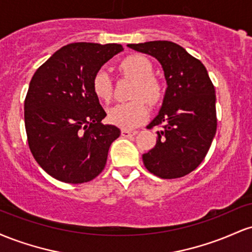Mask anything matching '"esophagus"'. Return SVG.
<instances>
[{"mask_svg":"<svg viewBox=\"0 0 252 252\" xmlns=\"http://www.w3.org/2000/svg\"><path fill=\"white\" fill-rule=\"evenodd\" d=\"M136 132L135 130H128V129H122V131H121V134H122V136H124V137H129V136H134Z\"/></svg>","mask_w":252,"mask_h":252,"instance_id":"obj_1","label":"esophagus"}]
</instances>
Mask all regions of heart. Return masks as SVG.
Segmentation results:
<instances>
[{"label":"heart","instance_id":"obj_1","mask_svg":"<svg viewBox=\"0 0 252 252\" xmlns=\"http://www.w3.org/2000/svg\"><path fill=\"white\" fill-rule=\"evenodd\" d=\"M118 70L124 76L136 80L132 90V102L121 103L111 108L108 112L110 123L123 129H132L142 124L148 118L149 110L144 100L150 105H155L161 100L163 94L162 84L153 76L154 67L148 58L140 54H131L126 57L118 63ZM92 91L94 96L102 102L111 100L112 83L105 71L96 72L92 79Z\"/></svg>","mask_w":252,"mask_h":252}]
</instances>
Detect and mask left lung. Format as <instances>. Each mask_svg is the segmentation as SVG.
Instances as JSON below:
<instances>
[{
	"label": "left lung",
	"mask_w": 252,
	"mask_h": 252,
	"mask_svg": "<svg viewBox=\"0 0 252 252\" xmlns=\"http://www.w3.org/2000/svg\"><path fill=\"white\" fill-rule=\"evenodd\" d=\"M132 50L155 57L167 85L162 108L147 128H161L143 163L161 179L189 174L202 162L217 131L215 86L206 67L172 41L129 43Z\"/></svg>",
	"instance_id": "8db88e82"
}]
</instances>
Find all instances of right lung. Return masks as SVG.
I'll list each match as a JSON object with an SVG mask.
<instances>
[{
    "label": "right lung",
    "instance_id": "obj_1",
    "mask_svg": "<svg viewBox=\"0 0 252 252\" xmlns=\"http://www.w3.org/2000/svg\"><path fill=\"white\" fill-rule=\"evenodd\" d=\"M121 51L118 43H70L32 78L25 99L28 146L40 167L57 180L83 184L105 167L121 130L100 123L106 114L92 91V79Z\"/></svg>",
    "mask_w": 252,
    "mask_h": 252
}]
</instances>
